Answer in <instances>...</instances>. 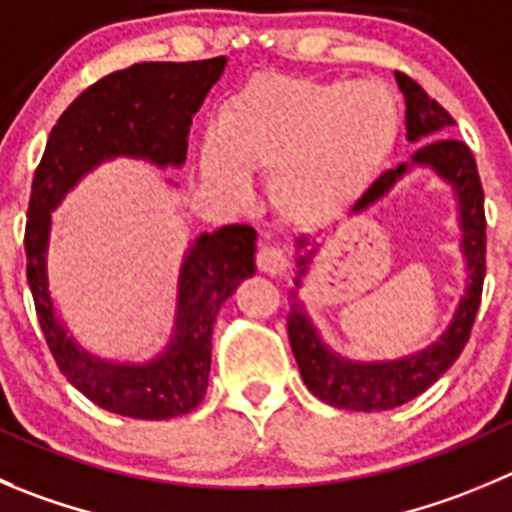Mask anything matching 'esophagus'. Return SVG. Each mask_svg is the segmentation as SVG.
<instances>
[{"label": "esophagus", "instance_id": "obj_1", "mask_svg": "<svg viewBox=\"0 0 512 512\" xmlns=\"http://www.w3.org/2000/svg\"><path fill=\"white\" fill-rule=\"evenodd\" d=\"M256 269H259L261 274H271V276L286 271L284 251L276 246H269V243H261L259 251H256Z\"/></svg>", "mask_w": 512, "mask_h": 512}]
</instances>
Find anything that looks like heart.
Here are the masks:
<instances>
[{
  "label": "heart",
  "instance_id": "heart-1",
  "mask_svg": "<svg viewBox=\"0 0 512 512\" xmlns=\"http://www.w3.org/2000/svg\"><path fill=\"white\" fill-rule=\"evenodd\" d=\"M399 102L379 82L259 72L221 102L201 170L241 196L246 170L271 173V198L296 223H324L352 206L392 155Z\"/></svg>",
  "mask_w": 512,
  "mask_h": 512
}]
</instances>
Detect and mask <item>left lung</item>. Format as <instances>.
Returning a JSON list of instances; mask_svg holds the SVG:
<instances>
[{"label":"left lung","instance_id":"left-lung-1","mask_svg":"<svg viewBox=\"0 0 512 512\" xmlns=\"http://www.w3.org/2000/svg\"><path fill=\"white\" fill-rule=\"evenodd\" d=\"M394 77H397L399 90L405 95L407 138L427 140L412 155V163L432 165L442 178L450 180L455 186L457 201H460L462 233H465L462 248H465L467 271H470V276H467L470 286H467L465 296L457 306L450 329L432 347L415 354V357L384 364H352L329 352L321 344V339L316 337L309 316L304 314V309L296 301V294L291 291V309L286 326H289L291 352H294L296 364H299L301 379L321 402L357 412H379L405 405L417 394L425 392L430 384H435L440 374H445L455 364V359L460 357L467 339H470L472 324H475V316H478L480 309V299H483L485 281V193L483 183H480L478 165H475V155L467 148V143L447 135L455 120L440 102L432 100L405 72H394ZM405 173L407 163L379 175L369 186V191L357 201L354 213L367 211L379 198L387 196L394 183ZM296 248L306 251L309 241L299 238ZM306 264H309V253L296 261L301 274L306 271ZM299 279L301 276H296V286H299Z\"/></svg>","mask_w":512,"mask_h":512}]
</instances>
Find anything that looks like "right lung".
Segmentation results:
<instances>
[{
    "label": "right lung",
    "instance_id": "add662e5",
    "mask_svg": "<svg viewBox=\"0 0 512 512\" xmlns=\"http://www.w3.org/2000/svg\"><path fill=\"white\" fill-rule=\"evenodd\" d=\"M223 67L226 57L140 62L110 72L77 95L60 115L32 178L24 253L47 347L67 382L87 399L102 410L135 420H170L198 407L208 387L218 309L256 271V231L233 223L196 238L180 269L178 319L168 349L153 364L125 367L92 359L57 321L45 271L50 211L105 158L133 155L158 165L183 163L193 115Z\"/></svg>",
    "mask_w": 512,
    "mask_h": 512
}]
</instances>
